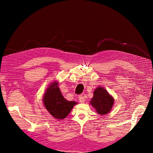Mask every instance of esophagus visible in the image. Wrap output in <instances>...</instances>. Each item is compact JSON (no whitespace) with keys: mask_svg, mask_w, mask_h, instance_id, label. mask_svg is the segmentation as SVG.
Returning a JSON list of instances; mask_svg holds the SVG:
<instances>
[{"mask_svg":"<svg viewBox=\"0 0 153 153\" xmlns=\"http://www.w3.org/2000/svg\"><path fill=\"white\" fill-rule=\"evenodd\" d=\"M79 102L83 103L84 102H85V98H84V97L83 95H79Z\"/></svg>","mask_w":153,"mask_h":153,"instance_id":"obj_1","label":"esophagus"}]
</instances>
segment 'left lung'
<instances>
[{
    "label": "left lung",
    "mask_w": 153,
    "mask_h": 153,
    "mask_svg": "<svg viewBox=\"0 0 153 153\" xmlns=\"http://www.w3.org/2000/svg\"><path fill=\"white\" fill-rule=\"evenodd\" d=\"M114 99L108 91L102 87L95 89L90 104L100 115L107 114L111 110Z\"/></svg>",
    "instance_id": "8db88e82"
}]
</instances>
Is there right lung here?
<instances>
[{
	"instance_id": "obj_1",
	"label": "right lung",
	"mask_w": 153,
	"mask_h": 153,
	"mask_svg": "<svg viewBox=\"0 0 153 153\" xmlns=\"http://www.w3.org/2000/svg\"><path fill=\"white\" fill-rule=\"evenodd\" d=\"M58 85V83L56 81L50 84L45 91L43 101L47 111L55 119L62 120L69 114L77 102L65 99Z\"/></svg>"
}]
</instances>
